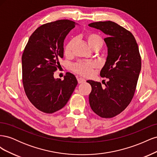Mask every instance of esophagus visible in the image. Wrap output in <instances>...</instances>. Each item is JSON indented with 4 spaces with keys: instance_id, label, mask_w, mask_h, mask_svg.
I'll return each mask as SVG.
<instances>
[{
    "instance_id": "1",
    "label": "esophagus",
    "mask_w": 157,
    "mask_h": 157,
    "mask_svg": "<svg viewBox=\"0 0 157 157\" xmlns=\"http://www.w3.org/2000/svg\"><path fill=\"white\" fill-rule=\"evenodd\" d=\"M77 80H78V84H81V83H84V82H86V80L83 78H78Z\"/></svg>"
}]
</instances>
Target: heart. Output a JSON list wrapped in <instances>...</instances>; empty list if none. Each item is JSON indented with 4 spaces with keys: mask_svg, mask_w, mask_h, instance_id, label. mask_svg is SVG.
Here are the masks:
<instances>
[{
    "mask_svg": "<svg viewBox=\"0 0 157 157\" xmlns=\"http://www.w3.org/2000/svg\"><path fill=\"white\" fill-rule=\"evenodd\" d=\"M86 40L90 48H92L95 46H102L103 40L99 35L91 33L86 36ZM75 42V39L71 40L66 45L65 48V55H70L71 54V51L73 47V45ZM97 64L92 61L89 62H84V61H79V62L75 63L73 65L72 69L75 73H77L80 75L84 76V77H88L92 74L94 68L96 67Z\"/></svg>",
    "mask_w": 157,
    "mask_h": 157,
    "instance_id": "obj_1",
    "label": "heart"
}]
</instances>
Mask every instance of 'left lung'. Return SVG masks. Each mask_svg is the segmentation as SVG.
<instances>
[{"label":"left lung","mask_w":157,"mask_h":157,"mask_svg":"<svg viewBox=\"0 0 157 157\" xmlns=\"http://www.w3.org/2000/svg\"><path fill=\"white\" fill-rule=\"evenodd\" d=\"M88 26L101 31L107 36V47L101 77L107 78L105 88L94 80H87L92 86L89 103L92 111L102 118H112L129 105L134 97L141 67L138 46L132 33L111 21L90 23Z\"/></svg>","instance_id":"8db88e82"}]
</instances>
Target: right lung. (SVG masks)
I'll return each mask as SVG.
<instances>
[{
    "instance_id": "right-lung-1",
    "label": "right lung",
    "mask_w": 157,
    "mask_h": 157,
    "mask_svg": "<svg viewBox=\"0 0 157 157\" xmlns=\"http://www.w3.org/2000/svg\"><path fill=\"white\" fill-rule=\"evenodd\" d=\"M77 23L61 20L38 27L29 37L22 55V80L28 99L36 109L53 113L67 103L78 84L67 73L63 80L54 73L63 58L66 36Z\"/></svg>"
}]
</instances>
